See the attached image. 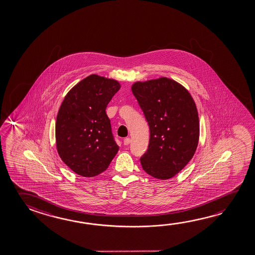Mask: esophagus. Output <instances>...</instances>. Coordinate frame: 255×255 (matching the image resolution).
Wrapping results in <instances>:
<instances>
[{"mask_svg": "<svg viewBox=\"0 0 255 255\" xmlns=\"http://www.w3.org/2000/svg\"><path fill=\"white\" fill-rule=\"evenodd\" d=\"M129 143H130V138H126L124 139V144L127 146V145H129Z\"/></svg>", "mask_w": 255, "mask_h": 255, "instance_id": "34e87169", "label": "esophagus"}]
</instances>
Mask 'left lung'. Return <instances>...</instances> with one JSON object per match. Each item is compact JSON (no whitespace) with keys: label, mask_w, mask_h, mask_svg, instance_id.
I'll return each instance as SVG.
<instances>
[{"label":"left lung","mask_w":255,"mask_h":255,"mask_svg":"<svg viewBox=\"0 0 255 255\" xmlns=\"http://www.w3.org/2000/svg\"><path fill=\"white\" fill-rule=\"evenodd\" d=\"M131 92L150 129L142 168L156 179H171L192 159L198 145L196 103L186 88L167 77L136 82Z\"/></svg>","instance_id":"1"}]
</instances>
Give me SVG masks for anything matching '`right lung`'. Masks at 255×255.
<instances>
[{"mask_svg":"<svg viewBox=\"0 0 255 255\" xmlns=\"http://www.w3.org/2000/svg\"><path fill=\"white\" fill-rule=\"evenodd\" d=\"M120 88L117 80L89 75L67 92L60 105L55 126L57 150L78 175H99L118 152L106 109Z\"/></svg>","mask_w":255,"mask_h":255,"instance_id":"right-lung-1","label":"right lung"}]
</instances>
